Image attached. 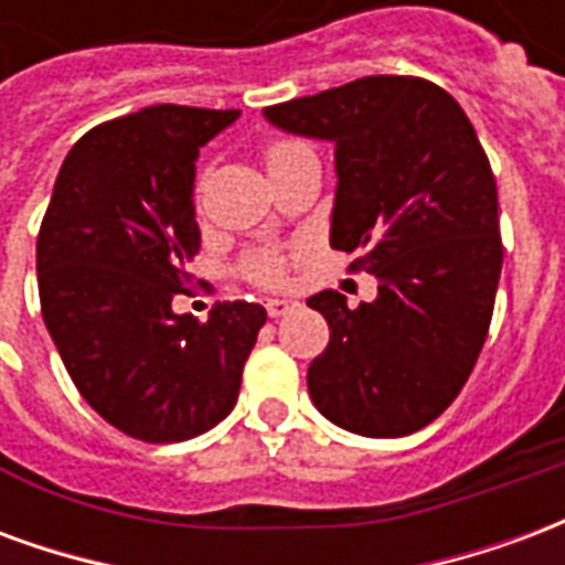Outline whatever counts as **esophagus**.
<instances>
[{"label": "esophagus", "instance_id": "esophagus-1", "mask_svg": "<svg viewBox=\"0 0 565 565\" xmlns=\"http://www.w3.org/2000/svg\"><path fill=\"white\" fill-rule=\"evenodd\" d=\"M299 306L296 299H266V311H269V318H284L287 311H294Z\"/></svg>", "mask_w": 565, "mask_h": 565}]
</instances>
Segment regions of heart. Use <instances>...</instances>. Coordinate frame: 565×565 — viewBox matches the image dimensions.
<instances>
[{
  "label": "heart",
  "mask_w": 565,
  "mask_h": 565,
  "mask_svg": "<svg viewBox=\"0 0 565 565\" xmlns=\"http://www.w3.org/2000/svg\"><path fill=\"white\" fill-rule=\"evenodd\" d=\"M296 141H275V145H269V150H266V162H275L281 160L287 150H294ZM247 275L254 278L257 284H269V287H275V284L284 281V275H287V263H284L281 254H275V250H263V254H254V257L247 259Z\"/></svg>",
  "instance_id": "obj_1"
}]
</instances>
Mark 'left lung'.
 <instances>
[{
	"label": "left lung",
	"instance_id": "left-lung-1",
	"mask_svg": "<svg viewBox=\"0 0 565 565\" xmlns=\"http://www.w3.org/2000/svg\"><path fill=\"white\" fill-rule=\"evenodd\" d=\"M263 115L335 145L330 245L379 278L356 308L335 290L308 299L330 323L308 366L311 403L356 436L417 433L472 375L502 271L497 178L475 127L412 75H369Z\"/></svg>",
	"mask_w": 565,
	"mask_h": 565
}]
</instances>
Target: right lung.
Masks as SVG:
<instances>
[{"mask_svg":"<svg viewBox=\"0 0 565 565\" xmlns=\"http://www.w3.org/2000/svg\"><path fill=\"white\" fill-rule=\"evenodd\" d=\"M238 111L150 105L75 141L44 211L35 269L44 327L93 412L166 445L233 412L266 323L257 302H217L205 323L174 315L196 257L199 148Z\"/></svg>","mask_w":565,"mask_h":565,"instance_id":"obj_1","label":"right lung"}]
</instances>
